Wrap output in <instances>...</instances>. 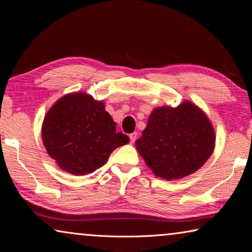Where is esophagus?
<instances>
[{
  "instance_id": "1",
  "label": "esophagus",
  "mask_w": 252,
  "mask_h": 252,
  "mask_svg": "<svg viewBox=\"0 0 252 252\" xmlns=\"http://www.w3.org/2000/svg\"><path fill=\"white\" fill-rule=\"evenodd\" d=\"M129 137H130V143H134L136 141V138H137V133L136 132L132 133V134H130Z\"/></svg>"
}]
</instances>
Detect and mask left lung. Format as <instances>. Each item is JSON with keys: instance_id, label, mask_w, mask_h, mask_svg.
<instances>
[{"instance_id": "obj_1", "label": "left lung", "mask_w": 252, "mask_h": 252, "mask_svg": "<svg viewBox=\"0 0 252 252\" xmlns=\"http://www.w3.org/2000/svg\"><path fill=\"white\" fill-rule=\"evenodd\" d=\"M135 146L155 175L172 181L206 163L215 151L216 133L205 111L185 100L155 108Z\"/></svg>"}]
</instances>
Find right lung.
<instances>
[{
  "mask_svg": "<svg viewBox=\"0 0 252 252\" xmlns=\"http://www.w3.org/2000/svg\"><path fill=\"white\" fill-rule=\"evenodd\" d=\"M116 126L104 101L85 92L69 93L46 112L42 141L62 170L85 175L103 167L117 147L129 142Z\"/></svg>",
  "mask_w": 252,
  "mask_h": 252,
  "instance_id": "right-lung-1",
  "label": "right lung"
}]
</instances>
